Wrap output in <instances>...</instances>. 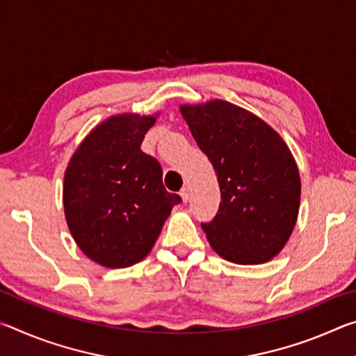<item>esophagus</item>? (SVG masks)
Returning <instances> with one entry per match:
<instances>
[{
  "label": "esophagus",
  "mask_w": 356,
  "mask_h": 356,
  "mask_svg": "<svg viewBox=\"0 0 356 356\" xmlns=\"http://www.w3.org/2000/svg\"><path fill=\"white\" fill-rule=\"evenodd\" d=\"M180 197H182L184 202H188V200H190V190L186 188V186H184V188L180 190Z\"/></svg>",
  "instance_id": "esophagus-1"
}]
</instances>
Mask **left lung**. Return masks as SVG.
Segmentation results:
<instances>
[{
	"label": "left lung",
	"mask_w": 356,
	"mask_h": 356,
	"mask_svg": "<svg viewBox=\"0 0 356 356\" xmlns=\"http://www.w3.org/2000/svg\"><path fill=\"white\" fill-rule=\"evenodd\" d=\"M179 110L218 177V213L202 225L210 246L234 264L272 261L298 218L301 180L291 149L264 119L231 102Z\"/></svg>",
	"instance_id": "obj_1"
}]
</instances>
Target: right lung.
<instances>
[{
	"label": "right lung",
	"mask_w": 356,
	"mask_h": 356,
	"mask_svg": "<svg viewBox=\"0 0 356 356\" xmlns=\"http://www.w3.org/2000/svg\"><path fill=\"white\" fill-rule=\"evenodd\" d=\"M159 113H120L95 125L70 156L63 202L69 231L84 256L106 268L143 261L180 196L144 154V135Z\"/></svg>",
	"instance_id": "1"
}]
</instances>
